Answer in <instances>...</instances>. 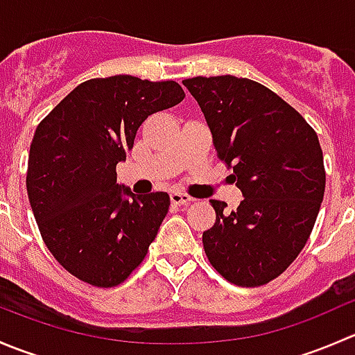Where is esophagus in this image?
<instances>
[{
	"label": "esophagus",
	"instance_id": "34e87169",
	"mask_svg": "<svg viewBox=\"0 0 355 355\" xmlns=\"http://www.w3.org/2000/svg\"><path fill=\"white\" fill-rule=\"evenodd\" d=\"M170 200L173 204H177V206H187V204H191L194 199H192L189 194H184V192L175 191V192H171V194H170Z\"/></svg>",
	"mask_w": 355,
	"mask_h": 355
}]
</instances>
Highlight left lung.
I'll list each match as a JSON object with an SVG mask.
<instances>
[{
	"mask_svg": "<svg viewBox=\"0 0 355 355\" xmlns=\"http://www.w3.org/2000/svg\"><path fill=\"white\" fill-rule=\"evenodd\" d=\"M202 110L218 157L234 168L244 200L202 234L214 270L239 287L280 277L306 245L324 196L323 151L299 111L259 82L234 75L185 78Z\"/></svg>",
	"mask_w": 355,
	"mask_h": 355,
	"instance_id": "obj_1",
	"label": "left lung"
}]
</instances>
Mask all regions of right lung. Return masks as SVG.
<instances>
[{"label": "right lung", "instance_id": "right-lung-1", "mask_svg": "<svg viewBox=\"0 0 355 355\" xmlns=\"http://www.w3.org/2000/svg\"><path fill=\"white\" fill-rule=\"evenodd\" d=\"M184 98L175 80L91 78L35 128L27 164L32 213L49 252L78 280L120 285L148 254L170 196L132 194L116 184V164L149 114Z\"/></svg>", "mask_w": 355, "mask_h": 355}]
</instances>
